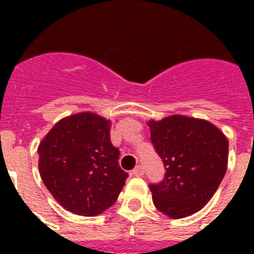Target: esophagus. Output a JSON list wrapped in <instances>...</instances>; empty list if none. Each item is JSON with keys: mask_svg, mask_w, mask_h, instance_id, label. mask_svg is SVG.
Here are the masks:
<instances>
[{"mask_svg": "<svg viewBox=\"0 0 254 254\" xmlns=\"http://www.w3.org/2000/svg\"><path fill=\"white\" fill-rule=\"evenodd\" d=\"M132 174L136 177H142L143 174H145V170H143L142 165H137V167L134 168V169L132 170Z\"/></svg>", "mask_w": 254, "mask_h": 254, "instance_id": "34e87169", "label": "esophagus"}]
</instances>
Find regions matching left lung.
<instances>
[{
  "label": "left lung",
  "instance_id": "obj_1",
  "mask_svg": "<svg viewBox=\"0 0 254 254\" xmlns=\"http://www.w3.org/2000/svg\"><path fill=\"white\" fill-rule=\"evenodd\" d=\"M147 126L167 170L160 183L150 185L152 202L172 219L190 216L212 198L225 176L228 138L207 121L178 114Z\"/></svg>",
  "mask_w": 254,
  "mask_h": 254
}]
</instances>
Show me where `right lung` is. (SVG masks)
I'll return each instance as SVG.
<instances>
[{
    "label": "right lung",
    "instance_id": "right-lung-1",
    "mask_svg": "<svg viewBox=\"0 0 254 254\" xmlns=\"http://www.w3.org/2000/svg\"><path fill=\"white\" fill-rule=\"evenodd\" d=\"M111 121L91 112L61 120L39 143V173L55 199L81 216H96L120 196L128 174L111 142Z\"/></svg>",
    "mask_w": 254,
    "mask_h": 254
}]
</instances>
